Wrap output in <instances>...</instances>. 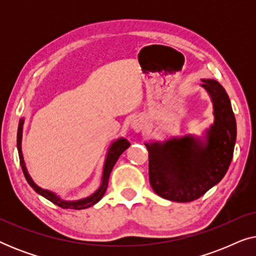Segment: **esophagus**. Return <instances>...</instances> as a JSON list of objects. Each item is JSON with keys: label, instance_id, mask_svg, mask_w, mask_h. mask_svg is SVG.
Masks as SVG:
<instances>
[{"label": "esophagus", "instance_id": "esophagus-1", "mask_svg": "<svg viewBox=\"0 0 256 256\" xmlns=\"http://www.w3.org/2000/svg\"><path fill=\"white\" fill-rule=\"evenodd\" d=\"M132 129H134L135 132H140L142 129V127H143L142 121L138 120V118H135V120L132 122Z\"/></svg>", "mask_w": 256, "mask_h": 256}]
</instances>
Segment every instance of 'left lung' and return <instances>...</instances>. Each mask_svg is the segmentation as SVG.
Segmentation results:
<instances>
[{"instance_id":"left-lung-1","label":"left lung","mask_w":256,"mask_h":256,"mask_svg":"<svg viewBox=\"0 0 256 256\" xmlns=\"http://www.w3.org/2000/svg\"><path fill=\"white\" fill-rule=\"evenodd\" d=\"M202 86L212 98L216 116L206 144L192 136L146 144L150 185L160 197L172 202L200 198L222 180L232 162L236 122L230 98L216 80L202 79Z\"/></svg>"}]
</instances>
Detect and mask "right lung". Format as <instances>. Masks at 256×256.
<instances>
[{"instance_id":"right-lung-1","label":"right lung","mask_w":256,"mask_h":256,"mask_svg":"<svg viewBox=\"0 0 256 256\" xmlns=\"http://www.w3.org/2000/svg\"><path fill=\"white\" fill-rule=\"evenodd\" d=\"M22 130H23V120H20L18 124V130H17V149H18V155H20V166H22L23 174L26 176V180H28V183L30 184V186L34 188L37 194H40V196H43L44 198H46L48 200H50L51 202H54L59 208H71V210H84L87 208H90L94 204H96L100 200L101 198L104 197V192L107 190V185H108V180H110V174L113 170V166L116 163V160L122 152H124L126 149L129 148L130 143H129L127 140L124 138H120L116 142H114L112 144L110 152H108V156L106 158V163H104V176H102V184L99 190H98L96 194L90 196V197L82 199V200H78V202H64L62 199H59L57 196L52 194L50 191L44 190L40 186H37L36 184L34 183V180H31L30 174H28L26 164H24V160H23V155H22V146H20V141H22Z\"/></svg>"}]
</instances>
